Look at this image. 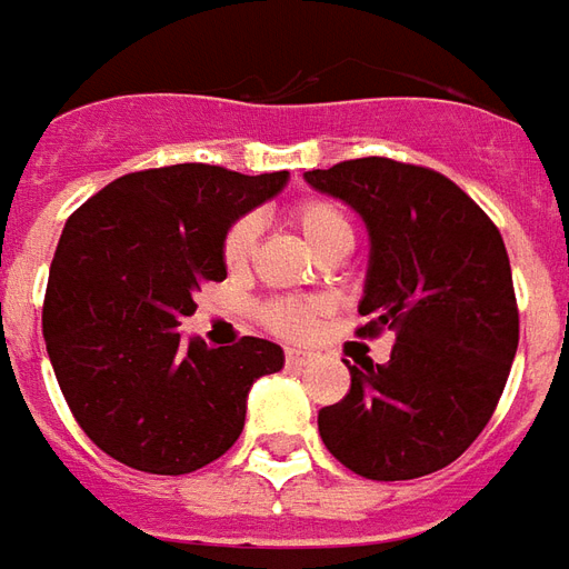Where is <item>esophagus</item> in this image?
<instances>
[{
	"instance_id": "obj_1",
	"label": "esophagus",
	"mask_w": 569,
	"mask_h": 569,
	"mask_svg": "<svg viewBox=\"0 0 569 569\" xmlns=\"http://www.w3.org/2000/svg\"><path fill=\"white\" fill-rule=\"evenodd\" d=\"M308 362H310V353H305V350H286V366L298 369V366H308Z\"/></svg>"
}]
</instances>
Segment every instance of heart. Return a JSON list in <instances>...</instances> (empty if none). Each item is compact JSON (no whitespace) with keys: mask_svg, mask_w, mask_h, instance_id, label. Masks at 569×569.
I'll list each match as a JSON object with an SVG mask.
<instances>
[{"mask_svg":"<svg viewBox=\"0 0 569 569\" xmlns=\"http://www.w3.org/2000/svg\"><path fill=\"white\" fill-rule=\"evenodd\" d=\"M289 219L305 234L310 247L320 252L322 259H341L357 240V228L350 212L332 198H301L289 207ZM259 247V222L252 216H240L222 240V261L228 271H243ZM261 322L268 332L280 338H305L317 322L320 308L305 298H271L261 305Z\"/></svg>","mask_w":569,"mask_h":569,"instance_id":"1","label":"heart"}]
</instances>
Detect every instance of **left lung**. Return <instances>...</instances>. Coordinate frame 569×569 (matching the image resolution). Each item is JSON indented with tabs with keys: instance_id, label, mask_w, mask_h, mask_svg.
Wrapping results in <instances>:
<instances>
[{
	"instance_id": "obj_1",
	"label": "left lung",
	"mask_w": 569,
	"mask_h": 569,
	"mask_svg": "<svg viewBox=\"0 0 569 569\" xmlns=\"http://www.w3.org/2000/svg\"><path fill=\"white\" fill-rule=\"evenodd\" d=\"M305 179L369 224L357 335H396L387 366H347V396L320 408L322 441L375 481L445 469L488 427L518 350L500 228L463 188L420 163L357 158Z\"/></svg>"
}]
</instances>
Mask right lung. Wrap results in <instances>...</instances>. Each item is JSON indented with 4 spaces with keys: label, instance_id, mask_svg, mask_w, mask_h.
Masks as SVG:
<instances>
[{
    "label": "right lung",
    "instance_id": "add662e5",
    "mask_svg": "<svg viewBox=\"0 0 569 569\" xmlns=\"http://www.w3.org/2000/svg\"><path fill=\"white\" fill-rule=\"evenodd\" d=\"M283 182L286 170L173 163L121 176L67 219L44 345L72 418L118 463L151 476L212 463L243 432L252 381L283 369L264 338L207 347L176 332L194 289L224 280V231Z\"/></svg>",
    "mask_w": 569,
    "mask_h": 569
}]
</instances>
